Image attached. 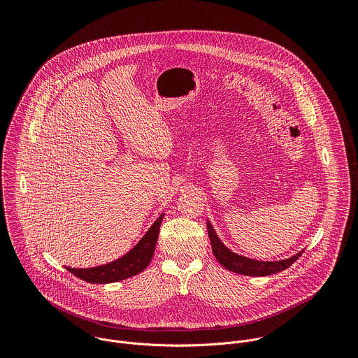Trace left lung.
I'll list each match as a JSON object with an SVG mask.
<instances>
[{
  "label": "left lung",
  "mask_w": 358,
  "mask_h": 358,
  "mask_svg": "<svg viewBox=\"0 0 358 358\" xmlns=\"http://www.w3.org/2000/svg\"><path fill=\"white\" fill-rule=\"evenodd\" d=\"M208 228V236L211 241V246H213V252L214 257L217 258V261L228 271H232L235 273L239 275H246V276H269L278 272H282L285 269H287L292 264H294L300 255L303 253L299 252L296 253L294 257L285 259V261H279V262H262V261H253L245 257H239V255L231 252L227 246H224V243L220 241V238L217 236L213 225L208 222L207 224Z\"/></svg>",
  "instance_id": "left-lung-1"
}]
</instances>
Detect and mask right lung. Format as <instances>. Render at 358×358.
I'll return each mask as SVG.
<instances>
[{
	"instance_id": "obj_1",
	"label": "right lung",
	"mask_w": 358,
	"mask_h": 358,
	"mask_svg": "<svg viewBox=\"0 0 358 358\" xmlns=\"http://www.w3.org/2000/svg\"><path fill=\"white\" fill-rule=\"evenodd\" d=\"M163 217L164 215L159 217V220L152 224V227L147 231L143 239L127 255H124L123 258L97 268H89V269L66 268V271L73 273L76 278L90 283H113V282H120L140 273L147 268V265L152 258V253H155Z\"/></svg>"
}]
</instances>
